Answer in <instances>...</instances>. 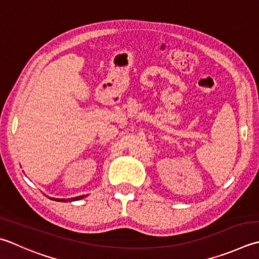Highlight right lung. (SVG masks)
Segmentation results:
<instances>
[{
	"mask_svg": "<svg viewBox=\"0 0 259 259\" xmlns=\"http://www.w3.org/2000/svg\"><path fill=\"white\" fill-rule=\"evenodd\" d=\"M85 196L86 195H80V196H76V197H70V199H56V197H50V199L58 201V202H73V201H77V200L83 199V197H85Z\"/></svg>",
	"mask_w": 259,
	"mask_h": 259,
	"instance_id": "right-lung-1",
	"label": "right lung"
}]
</instances>
